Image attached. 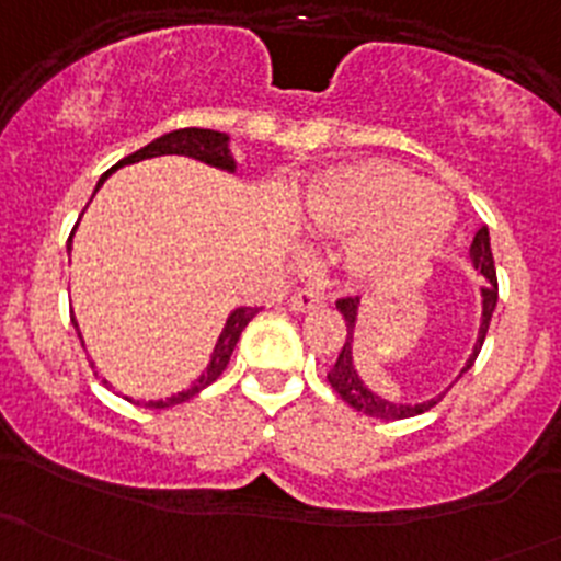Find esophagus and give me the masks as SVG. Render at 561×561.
<instances>
[{
	"mask_svg": "<svg viewBox=\"0 0 561 561\" xmlns=\"http://www.w3.org/2000/svg\"><path fill=\"white\" fill-rule=\"evenodd\" d=\"M287 304H290L293 312H309V309H317L325 304V293L317 290V287H304V290L293 293Z\"/></svg>",
	"mask_w": 561,
	"mask_h": 561,
	"instance_id": "1",
	"label": "esophagus"
}]
</instances>
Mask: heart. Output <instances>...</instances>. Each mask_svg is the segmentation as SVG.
<instances>
[{
  "label": "heart",
  "instance_id": "obj_1",
  "mask_svg": "<svg viewBox=\"0 0 561 561\" xmlns=\"http://www.w3.org/2000/svg\"><path fill=\"white\" fill-rule=\"evenodd\" d=\"M307 219L322 233L360 230L350 271L377 285L415 282L456 222L448 197L396 162L369 160L331 171L314 186Z\"/></svg>",
  "mask_w": 561,
  "mask_h": 561
}]
</instances>
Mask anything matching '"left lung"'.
<instances>
[{"label": "left lung", "instance_id": "1", "mask_svg": "<svg viewBox=\"0 0 561 561\" xmlns=\"http://www.w3.org/2000/svg\"><path fill=\"white\" fill-rule=\"evenodd\" d=\"M469 260H472L474 268H478L480 274L489 279V285L480 290L483 293V320H480L478 342H474V350H472V355H469L467 364H463L461 375H467V371L472 369L474 358H478L480 347H483L485 333H489L491 314H494V309H496V296H500L494 254H491V239H489V228H485V225L478 230V233H474L472 247H469ZM358 304H360L358 298H339L336 301L339 314H342L344 325H347V339H344L342 353H339L336 364H333V369L328 371V382H331V388L336 390V393L342 396V399L347 401L353 410L364 412V415H369V417H382V421H404V417L421 415V412L432 410L434 404H439V401H443V396L454 388V382H450V388L445 390V393L434 396V399H428V401H421V404H401V401H388V399H382V396H377L375 390H369L364 386V380H360L358 371H355V366H353V331H355V320H358ZM461 375H458L456 380H461Z\"/></svg>", "mask_w": 561, "mask_h": 561}]
</instances>
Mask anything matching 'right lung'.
Segmentation results:
<instances>
[{
    "instance_id": "obj_1",
    "label": "right lung",
    "mask_w": 561,
    "mask_h": 561,
    "mask_svg": "<svg viewBox=\"0 0 561 561\" xmlns=\"http://www.w3.org/2000/svg\"><path fill=\"white\" fill-rule=\"evenodd\" d=\"M228 140H230L228 135H225V133H214V129H201V127L173 129V133H168V135H162V138L151 140L149 146L138 149V151H135V154H129V157H124V160H118L116 165H113L107 173H113V171H116V168H122V165H133V162L149 160V157H162V154L195 157V160L206 162V165L222 168V171L233 173L236 171V160H233V154H230V149H228ZM107 173L98 181V186H103V181L107 179ZM70 241H72V236H70ZM70 241H67V247H70ZM260 309H263V307H241V309H236V312L228 317V322H225L222 333H219L217 347H214L211 364H208V369L203 371L201 380H197L195 386L181 390V393H175V396H171V399H165V401H149V404H144V401L129 399V396H127V401H133V404H140V407H157V410H162V407L181 404V401H186V399H190V396L201 393L203 388L211 386V382L217 380L219 375H222L225 366H228V360H230V355H233L236 342H239L241 331H244L247 322L252 320V317L257 314ZM72 325H76V331H78V322L76 320H72ZM81 344H83V339H81Z\"/></svg>"
}]
</instances>
